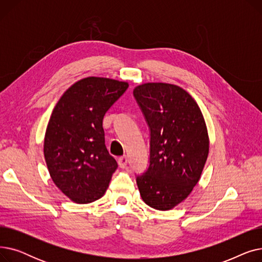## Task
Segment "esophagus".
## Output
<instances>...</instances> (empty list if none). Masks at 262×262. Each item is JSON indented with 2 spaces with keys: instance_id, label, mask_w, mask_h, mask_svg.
<instances>
[{
  "instance_id": "obj_1",
  "label": "esophagus",
  "mask_w": 262,
  "mask_h": 262,
  "mask_svg": "<svg viewBox=\"0 0 262 262\" xmlns=\"http://www.w3.org/2000/svg\"><path fill=\"white\" fill-rule=\"evenodd\" d=\"M127 162H128V159H127L126 156H122V157H120L119 160H118L119 167L122 168V169H124V168H125V167L127 166Z\"/></svg>"
}]
</instances>
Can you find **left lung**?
Listing matches in <instances>:
<instances>
[{"mask_svg":"<svg viewBox=\"0 0 262 262\" xmlns=\"http://www.w3.org/2000/svg\"><path fill=\"white\" fill-rule=\"evenodd\" d=\"M149 128V164L137 175L144 203L170 210L198 184L209 152L207 127L201 109L183 88L147 82L134 89Z\"/></svg>","mask_w":262,"mask_h":262,"instance_id":"8db88e82","label":"left lung"}]
</instances>
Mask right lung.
<instances>
[{
  "label": "right lung",
  "instance_id": "right-lung-1",
  "mask_svg": "<svg viewBox=\"0 0 262 262\" xmlns=\"http://www.w3.org/2000/svg\"><path fill=\"white\" fill-rule=\"evenodd\" d=\"M127 88L125 81L82 78L62 94L53 110L45 158L54 184L77 204L101 199L118 168L105 145L103 119Z\"/></svg>",
  "mask_w": 262,
  "mask_h": 262
}]
</instances>
